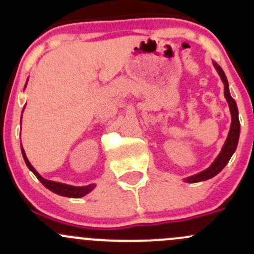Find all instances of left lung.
I'll use <instances>...</instances> for the list:
<instances>
[{
  "label": "left lung",
  "instance_id": "8db88e82",
  "mask_svg": "<svg viewBox=\"0 0 254 254\" xmlns=\"http://www.w3.org/2000/svg\"><path fill=\"white\" fill-rule=\"evenodd\" d=\"M212 64H214V67L216 68L217 73H219L220 77H221V81L224 82V94L227 103H229L230 112H231V127H230V131L229 135H227L226 141H225L224 146H222L221 148V152H220L219 156L215 158L214 162H212L211 165H210V167L206 168V170L201 171V172L196 173V175L194 176L187 177V178L184 179V182H187V183H196V182L206 181V179L212 178V177L216 176L217 173L221 172V171L224 170L225 166L229 163L231 156L234 155V152L236 151L238 139H240V120H238V109L236 106V102H235V99L232 98L231 94H230L229 82H227L226 75H225L224 70H222L216 63Z\"/></svg>",
  "mask_w": 254,
  "mask_h": 254
}]
</instances>
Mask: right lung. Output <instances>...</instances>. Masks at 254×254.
Listing matches in <instances>:
<instances>
[{"mask_svg":"<svg viewBox=\"0 0 254 254\" xmlns=\"http://www.w3.org/2000/svg\"><path fill=\"white\" fill-rule=\"evenodd\" d=\"M25 86H27V84H25ZM20 148H22L23 158H24V162L25 165L28 166V168H29V170L34 173L35 177L42 182L43 186H44L45 188H48L49 190L53 191V193L59 194V195H63V196H67V198H81V196H84L86 194H88L89 191L93 190L94 187H96V184H89V186H84V187H75V186H70V184L59 183V182L48 181V179L43 178V177L37 172V170L30 165V162L28 161L22 146H20Z\"/></svg>","mask_w":254,"mask_h":254,"instance_id":"add662e5","label":"right lung"}]
</instances>
